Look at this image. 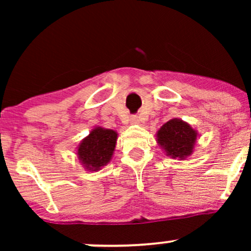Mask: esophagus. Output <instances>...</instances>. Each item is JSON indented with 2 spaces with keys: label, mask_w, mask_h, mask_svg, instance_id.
<instances>
[{
  "label": "esophagus",
  "mask_w": 251,
  "mask_h": 251,
  "mask_svg": "<svg viewBox=\"0 0 251 251\" xmlns=\"http://www.w3.org/2000/svg\"><path fill=\"white\" fill-rule=\"evenodd\" d=\"M131 120H132V123H134V124H137L138 122H139V120H138V117H132L131 118Z\"/></svg>",
  "instance_id": "1"
}]
</instances>
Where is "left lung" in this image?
Returning a JSON list of instances; mask_svg holds the SVG:
<instances>
[{
  "instance_id": "8db88e82",
  "label": "left lung",
  "mask_w": 251,
  "mask_h": 251,
  "mask_svg": "<svg viewBox=\"0 0 251 251\" xmlns=\"http://www.w3.org/2000/svg\"><path fill=\"white\" fill-rule=\"evenodd\" d=\"M158 143L172 158H185L191 154L197 133L189 124L179 119L169 120L157 133Z\"/></svg>"
}]
</instances>
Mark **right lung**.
I'll return each instance as SVG.
<instances>
[{
	"instance_id": "1",
	"label": "right lung",
	"mask_w": 251,
	"mask_h": 251,
	"mask_svg": "<svg viewBox=\"0 0 251 251\" xmlns=\"http://www.w3.org/2000/svg\"><path fill=\"white\" fill-rule=\"evenodd\" d=\"M116 143L117 133L113 129L94 128L77 149L79 159L88 170L97 171L109 162Z\"/></svg>"
}]
</instances>
